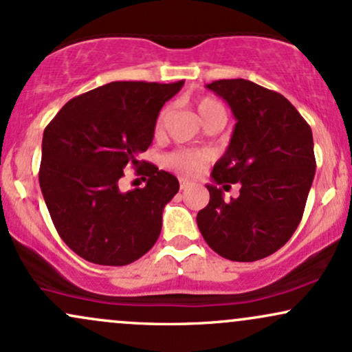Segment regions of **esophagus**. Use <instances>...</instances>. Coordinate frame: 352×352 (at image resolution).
Wrapping results in <instances>:
<instances>
[{
    "label": "esophagus",
    "instance_id": "esophagus-1",
    "mask_svg": "<svg viewBox=\"0 0 352 352\" xmlns=\"http://www.w3.org/2000/svg\"><path fill=\"white\" fill-rule=\"evenodd\" d=\"M190 185H192V184H190V182H188L187 179H180V188H182V190H187V188L190 187Z\"/></svg>",
    "mask_w": 352,
    "mask_h": 352
}]
</instances>
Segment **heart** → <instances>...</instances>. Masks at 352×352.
I'll use <instances>...</instances> for the list:
<instances>
[{
  "instance_id": "obj_1",
  "label": "heart",
  "mask_w": 352,
  "mask_h": 352,
  "mask_svg": "<svg viewBox=\"0 0 352 352\" xmlns=\"http://www.w3.org/2000/svg\"><path fill=\"white\" fill-rule=\"evenodd\" d=\"M197 114H199L201 122H205L208 117L215 114H225V109L217 99L201 98L199 102H197ZM167 116H168V109L165 107L160 111L159 117H157L155 134H162ZM165 162H167L168 167L182 173V175L193 177V175H199V173L204 170V167L208 162V153L201 151H192V148H184V151L172 152L170 155L165 159Z\"/></svg>"
}]
</instances>
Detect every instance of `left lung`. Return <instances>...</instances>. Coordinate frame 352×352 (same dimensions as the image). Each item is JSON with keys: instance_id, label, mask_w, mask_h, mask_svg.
<instances>
[{"instance_id": "obj_1", "label": "left lung", "mask_w": 352, "mask_h": 352, "mask_svg": "<svg viewBox=\"0 0 352 352\" xmlns=\"http://www.w3.org/2000/svg\"><path fill=\"white\" fill-rule=\"evenodd\" d=\"M232 107L235 131L207 185L210 201L197 215L210 248L232 261H256L278 252L300 225L316 172L313 132L285 96L245 79L207 84ZM230 183L238 199L225 201Z\"/></svg>"}]
</instances>
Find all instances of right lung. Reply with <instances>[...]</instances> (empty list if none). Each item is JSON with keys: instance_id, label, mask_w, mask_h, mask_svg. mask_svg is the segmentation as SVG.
I'll list each match as a JSON object with an SVG mask.
<instances>
[{"instance_id": "add662e5", "label": "right lung", "mask_w": 352, "mask_h": 352, "mask_svg": "<svg viewBox=\"0 0 352 352\" xmlns=\"http://www.w3.org/2000/svg\"><path fill=\"white\" fill-rule=\"evenodd\" d=\"M182 86L109 82L71 99L44 129V201L59 236L84 260L122 266L155 245L179 180L152 164L144 189L124 194L118 180L127 164L145 163L137 157L151 147L160 109Z\"/></svg>"}]
</instances>
